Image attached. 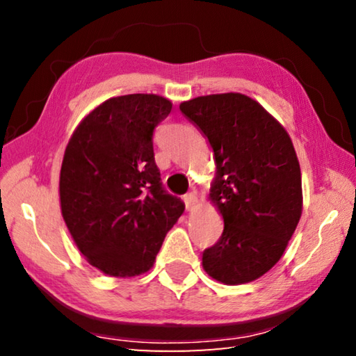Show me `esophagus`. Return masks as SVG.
<instances>
[{
    "label": "esophagus",
    "instance_id": "esophagus-1",
    "mask_svg": "<svg viewBox=\"0 0 356 356\" xmlns=\"http://www.w3.org/2000/svg\"><path fill=\"white\" fill-rule=\"evenodd\" d=\"M184 201H185L186 210H193V209L196 207V204H197L196 193H186V195L184 196Z\"/></svg>",
    "mask_w": 356,
    "mask_h": 356
}]
</instances>
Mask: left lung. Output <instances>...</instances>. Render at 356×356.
I'll return each instance as SVG.
<instances>
[{
	"label": "left lung",
	"instance_id": "obj_1",
	"mask_svg": "<svg viewBox=\"0 0 356 356\" xmlns=\"http://www.w3.org/2000/svg\"><path fill=\"white\" fill-rule=\"evenodd\" d=\"M213 149L210 201L225 229L202 252V267L222 284H245L280 261L303 206L291 136L248 95L212 94L180 104Z\"/></svg>",
	"mask_w": 356,
	"mask_h": 356
}]
</instances>
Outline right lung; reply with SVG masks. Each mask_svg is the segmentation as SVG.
Instances as JSON below:
<instances>
[{
	"instance_id": "add662e5",
	"label": "right lung",
	"mask_w": 356,
	"mask_h": 356,
	"mask_svg": "<svg viewBox=\"0 0 356 356\" xmlns=\"http://www.w3.org/2000/svg\"><path fill=\"white\" fill-rule=\"evenodd\" d=\"M172 104L155 94L108 99L84 118L65 147L59 200L86 261L118 278L150 270L185 204L161 185L154 130Z\"/></svg>"
}]
</instances>
